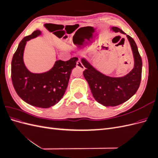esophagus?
<instances>
[{"label":"esophagus","instance_id":"esophagus-1","mask_svg":"<svg viewBox=\"0 0 158 158\" xmlns=\"http://www.w3.org/2000/svg\"><path fill=\"white\" fill-rule=\"evenodd\" d=\"M76 66H77V67L80 68L82 70H84V69H85L84 65L82 64V63H81V61H80V59L77 61V63H76Z\"/></svg>","mask_w":158,"mask_h":158}]
</instances>
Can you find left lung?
<instances>
[{
  "mask_svg": "<svg viewBox=\"0 0 158 158\" xmlns=\"http://www.w3.org/2000/svg\"><path fill=\"white\" fill-rule=\"evenodd\" d=\"M111 30L126 35L130 44L134 58V67L128 74L121 77L109 76L95 69L85 58L81 59L86 69L83 72L84 76L94 99L106 107L118 106L135 94L140 84L142 69L141 56L132 38L117 27H111Z\"/></svg>",
  "mask_w": 158,
  "mask_h": 158,
  "instance_id": "obj_1",
  "label": "left lung"
}]
</instances>
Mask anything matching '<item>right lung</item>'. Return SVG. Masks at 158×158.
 Returning <instances> with one entry per match:
<instances>
[{
    "instance_id": "right-lung-1",
    "label": "right lung",
    "mask_w": 158,
    "mask_h": 158,
    "mask_svg": "<svg viewBox=\"0 0 158 158\" xmlns=\"http://www.w3.org/2000/svg\"><path fill=\"white\" fill-rule=\"evenodd\" d=\"M41 34V31L37 30L19 44L12 57L11 77L14 88L22 100L32 106L49 108L63 97L72 70L76 67L78 59L73 57L67 61L57 60L48 71L31 73L23 62V52L27 41Z\"/></svg>"
}]
</instances>
